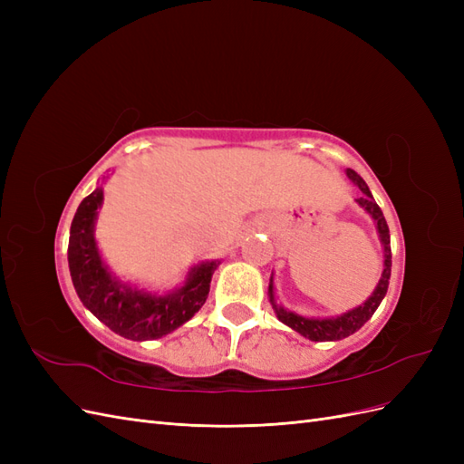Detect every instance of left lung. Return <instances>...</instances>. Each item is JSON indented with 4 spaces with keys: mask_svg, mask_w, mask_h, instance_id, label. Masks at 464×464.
<instances>
[{
    "mask_svg": "<svg viewBox=\"0 0 464 464\" xmlns=\"http://www.w3.org/2000/svg\"><path fill=\"white\" fill-rule=\"evenodd\" d=\"M346 176L354 181V184L362 189L363 195L356 199L358 205L362 208H366L368 213L373 217V220L377 222V232L379 237H382V244H383V251H385V265H383V275L382 280H379L377 288L373 290L372 296L363 302L362 305L354 307L353 312H348L344 315L339 317H331V319H307L302 315H296L292 312L283 310V307L275 304V296H273V280H271V286H269V296H271V304L276 312V317L288 325L290 329L298 331L300 334H304L305 339L310 341H341L344 336H350L353 333H356L358 329H362L363 323H366L382 304V300L385 298L387 294V286H389V278H391V237H389V227L385 222V217L382 213V208L375 203L373 195L370 191V188L366 186V181H363L353 168H346Z\"/></svg>",
    "mask_w": 464,
    "mask_h": 464,
    "instance_id": "obj_1",
    "label": "left lung"
}]
</instances>
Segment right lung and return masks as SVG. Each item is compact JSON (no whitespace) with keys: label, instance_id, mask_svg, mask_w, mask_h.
<instances>
[{"label":"right lung","instance_id":"1","mask_svg":"<svg viewBox=\"0 0 464 464\" xmlns=\"http://www.w3.org/2000/svg\"><path fill=\"white\" fill-rule=\"evenodd\" d=\"M101 203L102 189L96 188L81 201L72 222L67 261L73 286L82 305L120 336L131 341L160 339L201 310L218 263L198 265L184 286L160 298L118 283L104 266L92 236Z\"/></svg>","mask_w":464,"mask_h":464}]
</instances>
